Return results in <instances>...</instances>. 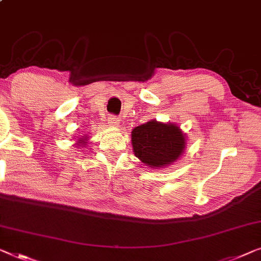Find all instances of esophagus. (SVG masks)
I'll use <instances>...</instances> for the list:
<instances>
[{
	"label": "esophagus",
	"mask_w": 261,
	"mask_h": 261,
	"mask_svg": "<svg viewBox=\"0 0 261 261\" xmlns=\"http://www.w3.org/2000/svg\"><path fill=\"white\" fill-rule=\"evenodd\" d=\"M109 124H110V125H112V126H119L120 125V122H119V119L117 118V117H109Z\"/></svg>",
	"instance_id": "obj_1"
}]
</instances>
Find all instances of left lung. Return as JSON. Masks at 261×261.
I'll return each mask as SVG.
<instances>
[{
    "instance_id": "obj_1",
    "label": "left lung",
    "mask_w": 261,
    "mask_h": 261,
    "mask_svg": "<svg viewBox=\"0 0 261 261\" xmlns=\"http://www.w3.org/2000/svg\"><path fill=\"white\" fill-rule=\"evenodd\" d=\"M131 144L136 157L154 170L179 159L186 147V136L177 124L152 119L131 131Z\"/></svg>"
}]
</instances>
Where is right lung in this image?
I'll list each match as a JSON object with an SVG mask.
<instances>
[{
	"label": "right lung",
	"instance_id": "1",
	"mask_svg": "<svg viewBox=\"0 0 261 261\" xmlns=\"http://www.w3.org/2000/svg\"><path fill=\"white\" fill-rule=\"evenodd\" d=\"M88 142H89L88 136L84 135V136H82V137H80L79 139H77L75 145L76 146H83V147H85V146L88 145Z\"/></svg>",
	"mask_w": 261,
	"mask_h": 261
}]
</instances>
